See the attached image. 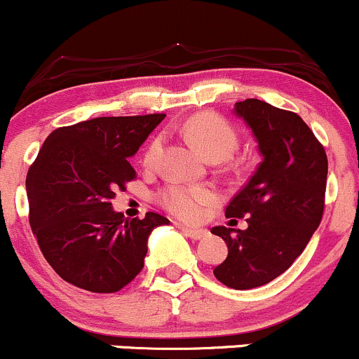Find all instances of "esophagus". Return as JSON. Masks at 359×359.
Listing matches in <instances>:
<instances>
[{"label": "esophagus", "mask_w": 359, "mask_h": 359, "mask_svg": "<svg viewBox=\"0 0 359 359\" xmlns=\"http://www.w3.org/2000/svg\"><path fill=\"white\" fill-rule=\"evenodd\" d=\"M178 228L184 235L190 236L191 240H202L207 235V231L202 230V228H188V226H183V224H178Z\"/></svg>", "instance_id": "1"}]
</instances>
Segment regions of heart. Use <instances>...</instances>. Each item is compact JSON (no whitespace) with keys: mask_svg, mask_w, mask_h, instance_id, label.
<instances>
[{"mask_svg":"<svg viewBox=\"0 0 359 359\" xmlns=\"http://www.w3.org/2000/svg\"><path fill=\"white\" fill-rule=\"evenodd\" d=\"M187 138L197 147L207 158H228L236 149V133L230 124L212 114H197L190 117L183 126ZM161 150V138H155L145 150L143 164L150 165ZM158 201L172 216L184 221H195L202 216V210L214 201V194L202 187L188 184H169L158 195Z\"/></svg>","mask_w":359,"mask_h":359,"instance_id":"obj_1","label":"heart"}]
</instances>
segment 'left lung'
Masks as SVG:
<instances>
[{
	"label": "left lung",
	"instance_id": "8db88e82",
	"mask_svg": "<svg viewBox=\"0 0 359 359\" xmlns=\"http://www.w3.org/2000/svg\"><path fill=\"white\" fill-rule=\"evenodd\" d=\"M233 114L252 131L262 161L224 212L247 217V230H210L228 245L214 276L231 289L249 290L287 271L320 226L328 161L297 114L256 98L236 102Z\"/></svg>",
	"mask_w": 359,
	"mask_h": 359
}]
</instances>
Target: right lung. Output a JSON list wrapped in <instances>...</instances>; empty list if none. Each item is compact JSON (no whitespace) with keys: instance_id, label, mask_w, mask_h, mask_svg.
<instances>
[{"instance_id":"add662e5","label":"right lung","mask_w":359,"mask_h":359,"mask_svg":"<svg viewBox=\"0 0 359 359\" xmlns=\"http://www.w3.org/2000/svg\"><path fill=\"white\" fill-rule=\"evenodd\" d=\"M164 117H97L44 140L25 180L29 221L44 259L65 282L110 294L142 271L150 233L169 219L157 212L126 219L112 198L135 180L129 157Z\"/></svg>"}]
</instances>
